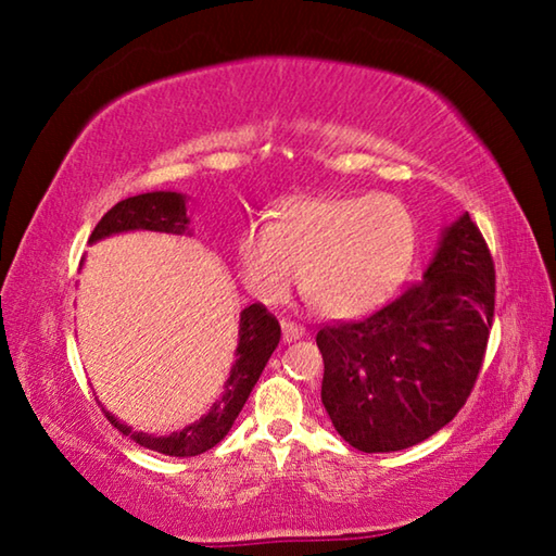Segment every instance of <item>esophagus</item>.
<instances>
[{
    "mask_svg": "<svg viewBox=\"0 0 556 556\" xmlns=\"http://www.w3.org/2000/svg\"><path fill=\"white\" fill-rule=\"evenodd\" d=\"M306 331L296 324L291 321H281V336H285V343H291V341H299L301 336H304Z\"/></svg>",
    "mask_w": 556,
    "mask_h": 556,
    "instance_id": "obj_1",
    "label": "esophagus"
}]
</instances>
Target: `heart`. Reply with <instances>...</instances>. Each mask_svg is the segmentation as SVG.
<instances>
[{"mask_svg": "<svg viewBox=\"0 0 556 556\" xmlns=\"http://www.w3.org/2000/svg\"><path fill=\"white\" fill-rule=\"evenodd\" d=\"M275 218L248 225L235 248L242 285L267 304L285 301L301 279L328 318L357 321L392 301L417 255V218L397 195H301Z\"/></svg>", "mask_w": 556, "mask_h": 556, "instance_id": "obj_1", "label": "heart"}]
</instances>
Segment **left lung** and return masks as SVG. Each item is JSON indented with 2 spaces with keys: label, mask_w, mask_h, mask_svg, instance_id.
Listing matches in <instances>:
<instances>
[{
  "label": "left lung",
  "mask_w": 556,
  "mask_h": 556,
  "mask_svg": "<svg viewBox=\"0 0 556 556\" xmlns=\"http://www.w3.org/2000/svg\"><path fill=\"white\" fill-rule=\"evenodd\" d=\"M493 308L491 252L464 213L441 230L417 285L365 321L318 331L321 402L338 434L384 454L446 427L476 384Z\"/></svg>",
  "instance_id": "obj_1"
}]
</instances>
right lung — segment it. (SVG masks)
I'll use <instances>...</instances> for the list:
<instances>
[{"mask_svg": "<svg viewBox=\"0 0 556 556\" xmlns=\"http://www.w3.org/2000/svg\"><path fill=\"white\" fill-rule=\"evenodd\" d=\"M186 201L188 195L178 191H152L131 195V199L119 201L115 208H110L102 215V220L90 235V244L105 240L110 235L135 230L184 235L188 228ZM279 338L281 328L277 318L267 314L265 306L250 304L248 308H242L238 348H235V361L228 380L223 384L220 397L213 402V407L201 419L191 421L184 429L172 431V434H147V431H135L125 421H119L115 414L102 407L105 409V417L122 434L137 441L139 446L156 451V454L178 458L199 456L228 434L232 421L238 419L240 409L248 402L252 388L257 384L262 370H265L269 355L275 353Z\"/></svg>", "mask_w": 556, "mask_h": 556, "instance_id": "add662e5", "label": "right lung"}]
</instances>
